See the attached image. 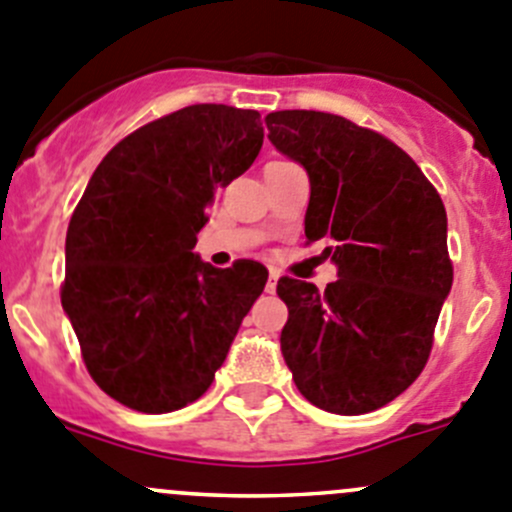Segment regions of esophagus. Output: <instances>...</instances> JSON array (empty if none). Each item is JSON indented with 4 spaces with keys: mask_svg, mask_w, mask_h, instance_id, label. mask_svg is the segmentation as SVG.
Wrapping results in <instances>:
<instances>
[{
    "mask_svg": "<svg viewBox=\"0 0 512 512\" xmlns=\"http://www.w3.org/2000/svg\"><path fill=\"white\" fill-rule=\"evenodd\" d=\"M276 283H278V273L271 271V276H268V283H266V293L276 291Z\"/></svg>",
    "mask_w": 512,
    "mask_h": 512,
    "instance_id": "esophagus-1",
    "label": "esophagus"
}]
</instances>
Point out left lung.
I'll list each match as a JSON object with an SVG mask.
<instances>
[{
  "label": "left lung",
  "mask_w": 512,
  "mask_h": 512,
  "mask_svg": "<svg viewBox=\"0 0 512 512\" xmlns=\"http://www.w3.org/2000/svg\"><path fill=\"white\" fill-rule=\"evenodd\" d=\"M268 139L306 169V239L323 241L338 278L318 291L283 276L281 353L306 401L338 416L376 411L426 366L453 286L448 216L416 161L323 111H273Z\"/></svg>",
  "instance_id": "8db88e82"
}]
</instances>
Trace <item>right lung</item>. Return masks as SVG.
<instances>
[{"label":"right lung","instance_id":"right-lung-1","mask_svg":"<svg viewBox=\"0 0 512 512\" xmlns=\"http://www.w3.org/2000/svg\"><path fill=\"white\" fill-rule=\"evenodd\" d=\"M258 111L194 104L101 159L67 229L64 313L86 371L121 406L171 413L209 391L266 286L263 263L194 254L206 204L261 151Z\"/></svg>","mask_w":512,"mask_h":512}]
</instances>
